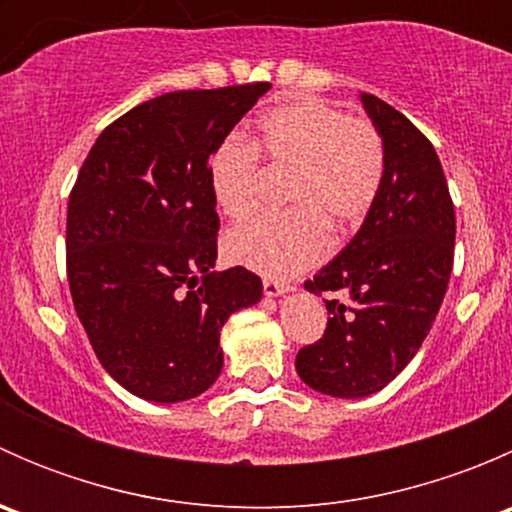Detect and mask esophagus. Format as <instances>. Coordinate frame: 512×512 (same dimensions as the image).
Here are the masks:
<instances>
[{"instance_id": "1", "label": "esophagus", "mask_w": 512, "mask_h": 512, "mask_svg": "<svg viewBox=\"0 0 512 512\" xmlns=\"http://www.w3.org/2000/svg\"><path fill=\"white\" fill-rule=\"evenodd\" d=\"M262 289H265L267 297H280V294L289 292V285H285V282H275V280H265L262 282Z\"/></svg>"}]
</instances>
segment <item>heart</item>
I'll use <instances>...</instances> for the list:
<instances>
[{
    "instance_id": "b5f03b06",
    "label": "heart",
    "mask_w": 512,
    "mask_h": 512,
    "mask_svg": "<svg viewBox=\"0 0 512 512\" xmlns=\"http://www.w3.org/2000/svg\"><path fill=\"white\" fill-rule=\"evenodd\" d=\"M257 151L275 168L292 170L287 200L294 208L237 225L227 232L225 252L265 277H292L319 265L332 245L327 225L344 235L359 227L384 183V141L369 121L319 98H294L257 118L255 146L227 136L210 153V193L227 218L255 208Z\"/></svg>"
}]
</instances>
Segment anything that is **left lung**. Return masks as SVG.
<instances>
[{
	"label": "left lung",
	"instance_id": "8db88e82",
	"mask_svg": "<svg viewBox=\"0 0 512 512\" xmlns=\"http://www.w3.org/2000/svg\"><path fill=\"white\" fill-rule=\"evenodd\" d=\"M361 106L386 151L374 208L347 247L304 282L329 312L319 342L299 349L297 374L337 399L376 394L406 369L441 309L453 270L456 213L431 141L396 108L371 94Z\"/></svg>",
	"mask_w": 512,
	"mask_h": 512
}]
</instances>
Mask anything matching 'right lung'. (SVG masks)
I'll list each match as a JSON object with an SVG mask.
<instances>
[{"instance_id":"1","label":"right lung","mask_w":512,"mask_h":512,"mask_svg":"<svg viewBox=\"0 0 512 512\" xmlns=\"http://www.w3.org/2000/svg\"><path fill=\"white\" fill-rule=\"evenodd\" d=\"M270 84L173 91L96 138L69 195L66 272L103 369L156 404L208 391L223 369L220 329L262 297L245 267L213 272L220 218L213 148Z\"/></svg>"}]
</instances>
